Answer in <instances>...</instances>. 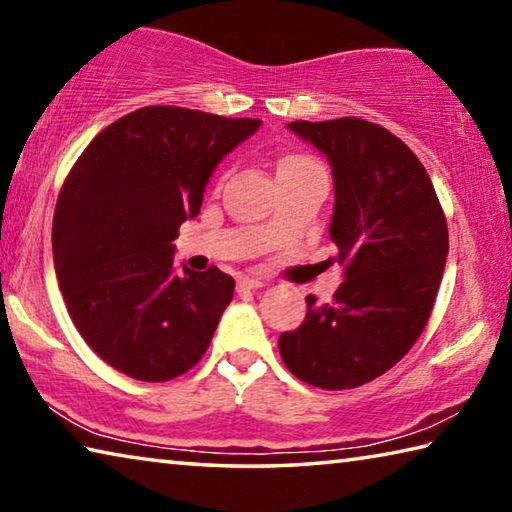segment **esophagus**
Here are the masks:
<instances>
[{
  "label": "esophagus",
  "mask_w": 512,
  "mask_h": 512,
  "mask_svg": "<svg viewBox=\"0 0 512 512\" xmlns=\"http://www.w3.org/2000/svg\"><path fill=\"white\" fill-rule=\"evenodd\" d=\"M264 287V282L259 277H250V275H241L237 280V289L239 291H250V289H259Z\"/></svg>",
  "instance_id": "obj_1"
}]
</instances>
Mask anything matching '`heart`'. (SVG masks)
I'll return each mask as SVG.
<instances>
[{"instance_id": "obj_1", "label": "heart", "mask_w": 512, "mask_h": 512, "mask_svg": "<svg viewBox=\"0 0 512 512\" xmlns=\"http://www.w3.org/2000/svg\"><path fill=\"white\" fill-rule=\"evenodd\" d=\"M293 169H320L316 160H311L309 155H287V158L280 160V171H293Z\"/></svg>"}]
</instances>
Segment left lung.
I'll return each instance as SVG.
<instances>
[{
  "instance_id": "1",
  "label": "left lung",
  "mask_w": 512,
  "mask_h": 512,
  "mask_svg": "<svg viewBox=\"0 0 512 512\" xmlns=\"http://www.w3.org/2000/svg\"><path fill=\"white\" fill-rule=\"evenodd\" d=\"M287 128L332 167L329 237L343 282L325 305L307 296L305 323L277 348L298 379L345 391L384 375L418 341L443 280L447 221L422 162L386 128L357 117Z\"/></svg>"
}]
</instances>
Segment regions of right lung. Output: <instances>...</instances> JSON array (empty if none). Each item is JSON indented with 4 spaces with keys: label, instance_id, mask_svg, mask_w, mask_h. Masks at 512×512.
<instances>
[{
    "label": "right lung",
    "instance_id": "add662e5",
    "mask_svg": "<svg viewBox=\"0 0 512 512\" xmlns=\"http://www.w3.org/2000/svg\"><path fill=\"white\" fill-rule=\"evenodd\" d=\"M259 119L149 106L94 137L58 194L51 230L60 291L99 357L140 381H169L210 345L235 280L173 268L178 228Z\"/></svg>",
    "mask_w": 512,
    "mask_h": 512
}]
</instances>
